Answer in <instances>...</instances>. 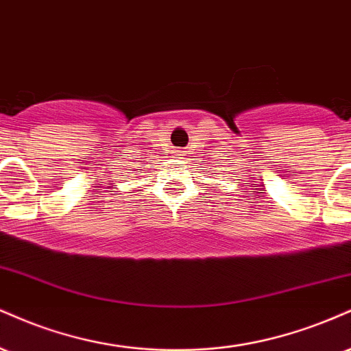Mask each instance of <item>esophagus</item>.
Returning a JSON list of instances; mask_svg holds the SVG:
<instances>
[{
    "label": "esophagus",
    "mask_w": 351,
    "mask_h": 351,
    "mask_svg": "<svg viewBox=\"0 0 351 351\" xmlns=\"http://www.w3.org/2000/svg\"><path fill=\"white\" fill-rule=\"evenodd\" d=\"M179 156H185V151H182V152H179Z\"/></svg>",
    "instance_id": "1"
}]
</instances>
